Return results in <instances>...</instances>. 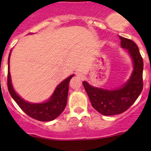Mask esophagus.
Returning a JSON list of instances; mask_svg holds the SVG:
<instances>
[{
  "instance_id": "esophagus-1",
  "label": "esophagus",
  "mask_w": 151,
  "mask_h": 151,
  "mask_svg": "<svg viewBox=\"0 0 151 151\" xmlns=\"http://www.w3.org/2000/svg\"><path fill=\"white\" fill-rule=\"evenodd\" d=\"M77 78L80 79V80H83V79L85 78V75H84V74H83V73L78 72V73H77Z\"/></svg>"
}]
</instances>
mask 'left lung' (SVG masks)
I'll list each match as a JSON object with an SVG mask.
<instances>
[{"label": "left lung", "instance_id": "1", "mask_svg": "<svg viewBox=\"0 0 151 151\" xmlns=\"http://www.w3.org/2000/svg\"><path fill=\"white\" fill-rule=\"evenodd\" d=\"M121 45L127 49L134 63V71L130 80L122 88L108 91L91 86L83 82L93 107L103 115H115L127 110L137 99L143 88V59L137 45L129 39L119 36Z\"/></svg>", "mask_w": 151, "mask_h": 151}]
</instances>
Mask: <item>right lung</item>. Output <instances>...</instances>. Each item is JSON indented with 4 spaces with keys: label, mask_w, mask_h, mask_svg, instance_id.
<instances>
[{
    "label": "right lung",
    "mask_w": 151,
    "mask_h": 151,
    "mask_svg": "<svg viewBox=\"0 0 151 151\" xmlns=\"http://www.w3.org/2000/svg\"><path fill=\"white\" fill-rule=\"evenodd\" d=\"M10 54L11 52L8 60L9 70L8 75H7V86H8L9 92L13 99L16 101L18 106L25 113L33 119L39 121H50L55 119L62 113L66 106L68 93V83L73 75L68 77L56 88L53 95L47 102L42 104H30L24 101L14 91L11 83L9 72Z\"/></svg>",
    "instance_id": "obj_1"
}]
</instances>
